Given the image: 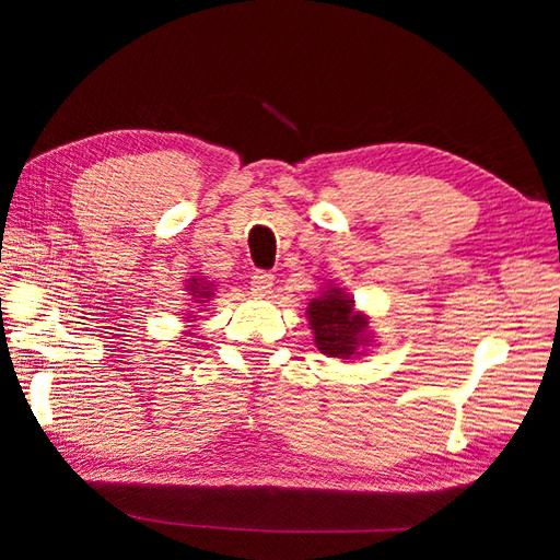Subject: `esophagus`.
<instances>
[{"label":"esophagus","mask_w":560,"mask_h":560,"mask_svg":"<svg viewBox=\"0 0 560 560\" xmlns=\"http://www.w3.org/2000/svg\"><path fill=\"white\" fill-rule=\"evenodd\" d=\"M271 287H273V273L269 271H255L253 277H249V289H253L255 295L271 293Z\"/></svg>","instance_id":"34e87169"}]
</instances>
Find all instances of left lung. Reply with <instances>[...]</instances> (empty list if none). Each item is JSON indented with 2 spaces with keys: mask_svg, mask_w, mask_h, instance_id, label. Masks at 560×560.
<instances>
[{
  "mask_svg": "<svg viewBox=\"0 0 560 560\" xmlns=\"http://www.w3.org/2000/svg\"><path fill=\"white\" fill-rule=\"evenodd\" d=\"M307 323L315 335V347L331 359H353L363 355V347L373 335L368 329V317L353 307L341 289H327L307 305Z\"/></svg>",
  "mask_w": 560,
  "mask_h": 560,
  "instance_id": "1",
  "label": "left lung"
}]
</instances>
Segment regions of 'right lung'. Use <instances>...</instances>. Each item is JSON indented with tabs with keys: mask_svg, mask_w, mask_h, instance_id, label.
Segmentation results:
<instances>
[{
	"mask_svg": "<svg viewBox=\"0 0 560 560\" xmlns=\"http://www.w3.org/2000/svg\"><path fill=\"white\" fill-rule=\"evenodd\" d=\"M187 291H189V295H192V303H199V305H205L209 299H211V283H207L205 279H187ZM197 319V315H195V311H189V315L185 317V323H195ZM192 327V325H189ZM183 335L187 337V331H183Z\"/></svg>",
	"mask_w": 560,
	"mask_h": 560,
	"instance_id": "1",
	"label": "right lung"
}]
</instances>
